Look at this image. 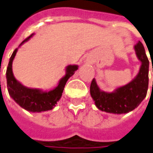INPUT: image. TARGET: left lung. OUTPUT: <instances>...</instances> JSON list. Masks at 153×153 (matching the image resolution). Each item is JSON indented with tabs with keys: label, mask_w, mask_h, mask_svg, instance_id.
Instances as JSON below:
<instances>
[{
	"label": "left lung",
	"mask_w": 153,
	"mask_h": 153,
	"mask_svg": "<svg viewBox=\"0 0 153 153\" xmlns=\"http://www.w3.org/2000/svg\"><path fill=\"white\" fill-rule=\"evenodd\" d=\"M134 49L141 65L138 74L132 81L117 88L112 93H107L100 89L95 78L92 80L90 94L100 111L113 114L128 113L138 107L146 97L149 88V59L140 41L135 45Z\"/></svg>",
	"instance_id": "8db88e82"
}]
</instances>
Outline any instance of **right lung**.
<instances>
[{
	"mask_svg": "<svg viewBox=\"0 0 153 153\" xmlns=\"http://www.w3.org/2000/svg\"><path fill=\"white\" fill-rule=\"evenodd\" d=\"M33 33L21 42L20 46L28 41ZM19 46V47H20ZM18 48H16L9 59L6 70L7 88L12 99L24 109L32 112H41L52 110L62 96L64 88L69 77L78 69L76 65H69L65 68V75L61 78L58 85L50 91H43L39 88H31L24 86L16 80L13 73V61Z\"/></svg>",
	"mask_w": 153,
	"mask_h": 153,
	"instance_id": "add662e5",
	"label": "right lung"
}]
</instances>
